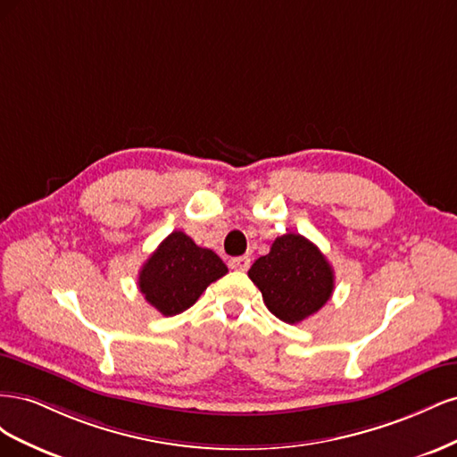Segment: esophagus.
Instances as JSON below:
<instances>
[{"label":"esophagus","instance_id":"1","mask_svg":"<svg viewBox=\"0 0 457 457\" xmlns=\"http://www.w3.org/2000/svg\"><path fill=\"white\" fill-rule=\"evenodd\" d=\"M228 265H230V269H234V270H240V272H245L247 269H250V265H252V259L250 257H234V259H230L228 261Z\"/></svg>","mask_w":457,"mask_h":457}]
</instances>
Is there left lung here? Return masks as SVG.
<instances>
[{
	"mask_svg": "<svg viewBox=\"0 0 457 457\" xmlns=\"http://www.w3.org/2000/svg\"><path fill=\"white\" fill-rule=\"evenodd\" d=\"M267 309L286 324H297L320 311L334 294V269L318 247L301 234L274 240L250 272Z\"/></svg>",
	"mask_w": 457,
	"mask_h": 457,
	"instance_id": "8db88e82",
	"label": "left lung"
}]
</instances>
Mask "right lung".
<instances>
[{
    "label": "right lung",
    "instance_id": "right-lung-1",
    "mask_svg": "<svg viewBox=\"0 0 457 457\" xmlns=\"http://www.w3.org/2000/svg\"><path fill=\"white\" fill-rule=\"evenodd\" d=\"M228 272L220 257L173 230L139 272V289L163 316H175L195 305L204 289Z\"/></svg>",
    "mask_w": 457,
    "mask_h": 457
}]
</instances>
